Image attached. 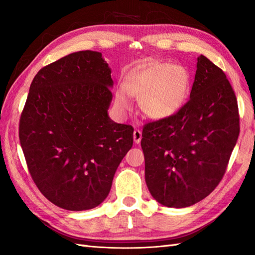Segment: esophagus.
Here are the masks:
<instances>
[{
	"label": "esophagus",
	"mask_w": 255,
	"mask_h": 255,
	"mask_svg": "<svg viewBox=\"0 0 255 255\" xmlns=\"http://www.w3.org/2000/svg\"><path fill=\"white\" fill-rule=\"evenodd\" d=\"M141 140V131L139 129H135L133 130V141H135L136 144H139Z\"/></svg>",
	"instance_id": "obj_1"
}]
</instances>
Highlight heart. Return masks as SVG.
I'll list each match as a JSON object with an SVG mask.
<instances>
[{
    "label": "heart",
    "instance_id": "heart-1",
    "mask_svg": "<svg viewBox=\"0 0 255 255\" xmlns=\"http://www.w3.org/2000/svg\"><path fill=\"white\" fill-rule=\"evenodd\" d=\"M190 74L183 66L170 63H144L132 67L124 80V86L116 93L120 110H130L128 94L140 99L144 114L153 119L174 115L187 99Z\"/></svg>",
    "mask_w": 255,
    "mask_h": 255
}]
</instances>
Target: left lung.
Wrapping results in <instances>:
<instances>
[{
	"mask_svg": "<svg viewBox=\"0 0 255 255\" xmlns=\"http://www.w3.org/2000/svg\"><path fill=\"white\" fill-rule=\"evenodd\" d=\"M240 133L239 106L222 68L200 55L190 99L174 115L144 125L145 180L159 204L184 208L221 182Z\"/></svg>",
	"mask_w": 255,
	"mask_h": 255,
	"instance_id": "obj_1",
	"label": "left lung"
}]
</instances>
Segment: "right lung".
<instances>
[{"instance_id":"obj_1","label":"right lung","mask_w":255,"mask_h":255,"mask_svg":"<svg viewBox=\"0 0 255 255\" xmlns=\"http://www.w3.org/2000/svg\"><path fill=\"white\" fill-rule=\"evenodd\" d=\"M114 84L98 51H77L37 73L19 138L34 184L63 209H92L109 195L133 128L108 116Z\"/></svg>"}]
</instances>
